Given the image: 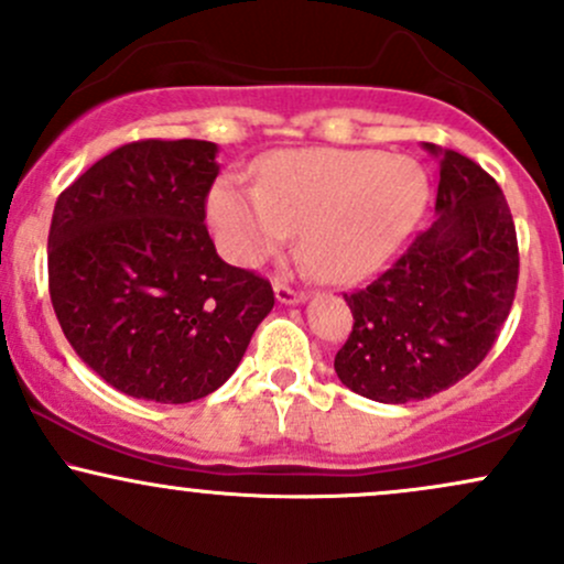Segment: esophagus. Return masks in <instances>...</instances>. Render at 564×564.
Listing matches in <instances>:
<instances>
[{
  "mask_svg": "<svg viewBox=\"0 0 564 564\" xmlns=\"http://www.w3.org/2000/svg\"><path fill=\"white\" fill-rule=\"evenodd\" d=\"M273 289H275V296H278V302H281V304H294V302L304 300V291L294 289L291 283L283 281V278H275Z\"/></svg>",
  "mask_w": 564,
  "mask_h": 564,
  "instance_id": "obj_1",
  "label": "esophagus"
}]
</instances>
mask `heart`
Wrapping results in <instances>:
<instances>
[{
    "instance_id": "heart-1",
    "label": "heart",
    "mask_w": 564,
    "mask_h": 564,
    "mask_svg": "<svg viewBox=\"0 0 564 564\" xmlns=\"http://www.w3.org/2000/svg\"><path fill=\"white\" fill-rule=\"evenodd\" d=\"M426 204L416 161L379 151H289L260 172L257 187L219 180L209 217L230 260L262 262L300 230L296 254L326 281L377 270Z\"/></svg>"
}]
</instances>
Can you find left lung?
I'll return each mask as SVG.
<instances>
[{
    "label": "left lung",
    "mask_w": 564,
    "mask_h": 564,
    "mask_svg": "<svg viewBox=\"0 0 564 564\" xmlns=\"http://www.w3.org/2000/svg\"><path fill=\"white\" fill-rule=\"evenodd\" d=\"M440 159L437 223L364 289L345 294L352 332L336 377L377 403H411L475 371L514 302L520 249L501 187L480 164L426 142Z\"/></svg>",
    "instance_id": "8db88e82"
}]
</instances>
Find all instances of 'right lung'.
<instances>
[{
	"label": "right lung",
	"mask_w": 564,
	"mask_h": 564,
	"mask_svg": "<svg viewBox=\"0 0 564 564\" xmlns=\"http://www.w3.org/2000/svg\"><path fill=\"white\" fill-rule=\"evenodd\" d=\"M206 140H134L57 196L50 300L76 355L124 394L191 403L225 384L273 310L268 278L219 260Z\"/></svg>",
	"instance_id": "1"
}]
</instances>
